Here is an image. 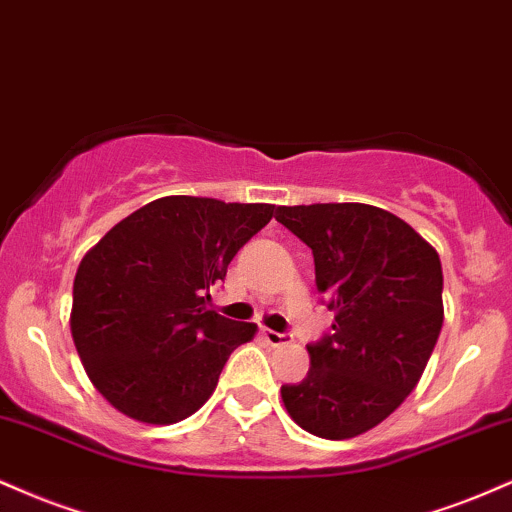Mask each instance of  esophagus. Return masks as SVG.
Returning <instances> with one entry per match:
<instances>
[{"mask_svg": "<svg viewBox=\"0 0 512 512\" xmlns=\"http://www.w3.org/2000/svg\"><path fill=\"white\" fill-rule=\"evenodd\" d=\"M263 338H266L270 347H280V345H287V342H292L290 333H278V330H270V328H263Z\"/></svg>", "mask_w": 512, "mask_h": 512, "instance_id": "obj_1", "label": "esophagus"}]
</instances>
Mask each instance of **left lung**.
I'll use <instances>...</instances> for the list:
<instances>
[{"label": "left lung", "mask_w": 512, "mask_h": 512, "mask_svg": "<svg viewBox=\"0 0 512 512\" xmlns=\"http://www.w3.org/2000/svg\"><path fill=\"white\" fill-rule=\"evenodd\" d=\"M275 220L314 254L333 333L309 342L302 383L280 388L309 434L342 441L381 424L422 378L443 326L441 258L388 210L366 203L280 206Z\"/></svg>", "instance_id": "8db88e82"}]
</instances>
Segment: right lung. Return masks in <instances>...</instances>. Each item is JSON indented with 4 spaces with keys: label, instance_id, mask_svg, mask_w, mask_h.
Instances as JSON below:
<instances>
[{
    "label": "right lung",
    "instance_id": "right-lung-1",
    "mask_svg": "<svg viewBox=\"0 0 512 512\" xmlns=\"http://www.w3.org/2000/svg\"><path fill=\"white\" fill-rule=\"evenodd\" d=\"M273 213L270 203L165 196L83 256L71 335L112 407L138 422L174 424L213 395L222 366L256 326L215 314L206 302Z\"/></svg>",
    "mask_w": 512,
    "mask_h": 512
}]
</instances>
